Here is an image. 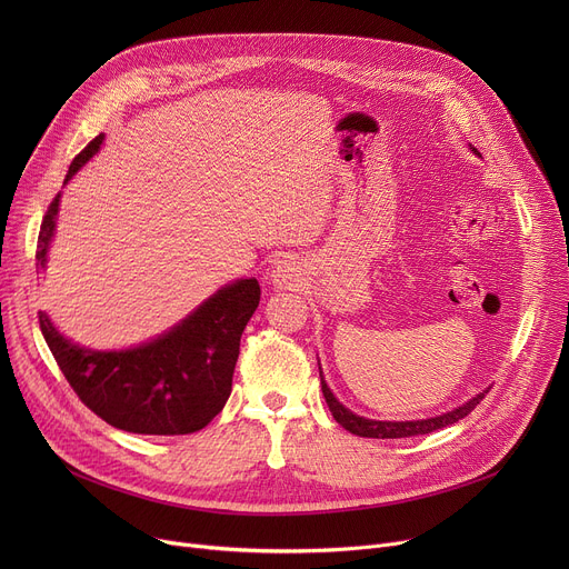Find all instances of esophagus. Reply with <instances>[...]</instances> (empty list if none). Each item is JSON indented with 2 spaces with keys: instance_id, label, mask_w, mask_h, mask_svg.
I'll list each match as a JSON object with an SVG mask.
<instances>
[{
  "instance_id": "1",
  "label": "esophagus",
  "mask_w": 569,
  "mask_h": 569,
  "mask_svg": "<svg viewBox=\"0 0 569 569\" xmlns=\"http://www.w3.org/2000/svg\"><path fill=\"white\" fill-rule=\"evenodd\" d=\"M301 268L295 259H281L274 263L272 272H270V279L277 288H292L297 281H299V274Z\"/></svg>"
}]
</instances>
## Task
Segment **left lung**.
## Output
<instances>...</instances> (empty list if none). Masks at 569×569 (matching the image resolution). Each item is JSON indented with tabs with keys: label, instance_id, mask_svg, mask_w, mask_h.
I'll return each instance as SVG.
<instances>
[{
	"label": "left lung",
	"instance_id": "obj_1",
	"mask_svg": "<svg viewBox=\"0 0 569 569\" xmlns=\"http://www.w3.org/2000/svg\"><path fill=\"white\" fill-rule=\"evenodd\" d=\"M475 154L477 148H472ZM319 378H321V391H323V398H327V405L329 410L333 415V419L345 428L349 430L351 435H358V437H369V439H402V437H415V435H428V432H435V430H441L446 426H452L457 423L459 419L468 417L475 405L481 402V398L489 393L491 387L481 389L479 393H475L470 400H466L463 405H459V408L450 410V412H443L439 417H430V419H419V421H376V419H365V417H358L353 415L349 408H345V405L336 398V393L331 391V387L327 385V380H323V373H321V367H319Z\"/></svg>",
	"mask_w": 569,
	"mask_h": 569
}]
</instances>
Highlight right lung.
<instances>
[{
	"label": "right lung",
	"mask_w": 569,
	"mask_h": 569,
	"mask_svg": "<svg viewBox=\"0 0 569 569\" xmlns=\"http://www.w3.org/2000/svg\"><path fill=\"white\" fill-rule=\"evenodd\" d=\"M106 134L80 150L64 184L99 152ZM60 193L38 236V268L56 233ZM261 299L257 279L224 283L176 327L130 349L99 351L67 340L40 310L42 336L78 398L106 423L134 435H191L224 408L238 360L240 336Z\"/></svg>",
	"instance_id": "obj_1"
}]
</instances>
